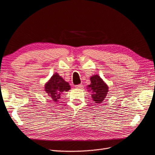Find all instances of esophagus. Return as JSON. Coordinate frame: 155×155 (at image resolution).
I'll return each mask as SVG.
<instances>
[{"label":"esophagus","mask_w":155,"mask_h":155,"mask_svg":"<svg viewBox=\"0 0 155 155\" xmlns=\"http://www.w3.org/2000/svg\"><path fill=\"white\" fill-rule=\"evenodd\" d=\"M75 87H76L77 88L82 89V88H84V86H83V85H82V84H79V85H75Z\"/></svg>","instance_id":"obj_1"}]
</instances>
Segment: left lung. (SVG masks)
<instances>
[{"mask_svg":"<svg viewBox=\"0 0 155 155\" xmlns=\"http://www.w3.org/2000/svg\"><path fill=\"white\" fill-rule=\"evenodd\" d=\"M91 84L88 85L89 91L91 92L94 101L96 104L101 103L108 92V87L99 75H94L91 78Z\"/></svg>","mask_w":155,"mask_h":155,"instance_id":"left-lung-1","label":"left lung"}]
</instances>
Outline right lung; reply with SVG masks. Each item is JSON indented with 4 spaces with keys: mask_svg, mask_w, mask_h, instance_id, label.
Here are the masks:
<instances>
[{
    "mask_svg": "<svg viewBox=\"0 0 155 155\" xmlns=\"http://www.w3.org/2000/svg\"><path fill=\"white\" fill-rule=\"evenodd\" d=\"M45 91L51 97L52 100L56 102L62 94L70 90V86L58 75V73H54L45 85Z\"/></svg>",
    "mask_w": 155,
    "mask_h": 155,
    "instance_id": "right-lung-1",
    "label": "right lung"
}]
</instances>
